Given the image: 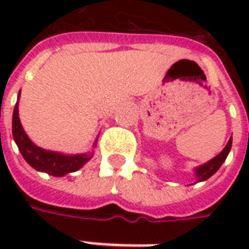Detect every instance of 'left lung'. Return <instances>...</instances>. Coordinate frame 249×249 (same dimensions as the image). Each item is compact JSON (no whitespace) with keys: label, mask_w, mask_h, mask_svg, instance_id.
<instances>
[{"label":"left lung","mask_w":249,"mask_h":249,"mask_svg":"<svg viewBox=\"0 0 249 249\" xmlns=\"http://www.w3.org/2000/svg\"><path fill=\"white\" fill-rule=\"evenodd\" d=\"M231 148H232V137H231L227 145L224 146V149L220 152L217 156H214L212 160H209L208 162H205L203 165H198V167L195 168V176H196V183H200V181H205L208 180L212 175L219 171V168L223 165V162L225 161V159L230 153Z\"/></svg>","instance_id":"8db88e82"}]
</instances>
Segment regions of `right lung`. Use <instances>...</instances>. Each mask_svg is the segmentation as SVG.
I'll return each mask as SVG.
<instances>
[{
    "label": "right lung",
    "instance_id": "add662e5",
    "mask_svg": "<svg viewBox=\"0 0 249 249\" xmlns=\"http://www.w3.org/2000/svg\"><path fill=\"white\" fill-rule=\"evenodd\" d=\"M18 101L19 93L18 100L14 105L12 132H13V139L18 146L21 155L30 167L35 168L38 172H45L51 176L61 178L68 173L78 171L92 159L93 152L77 153V155H65L61 152L46 151V149H42L40 146L36 145L35 142L28 137L26 132L21 125L18 116ZM96 144H97V140L94 141L93 146H96Z\"/></svg>",
    "mask_w": 249,
    "mask_h": 249
}]
</instances>
